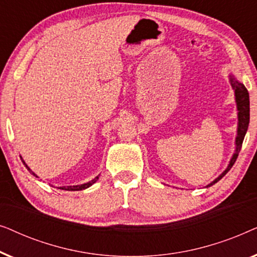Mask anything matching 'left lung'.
Here are the masks:
<instances>
[{
    "label": "left lung",
    "instance_id": "8db88e82",
    "mask_svg": "<svg viewBox=\"0 0 257 257\" xmlns=\"http://www.w3.org/2000/svg\"><path fill=\"white\" fill-rule=\"evenodd\" d=\"M229 82L230 85L234 90V96H235V103H236V108H237V131H236V138H235V151L231 156L229 164L226 170H224L222 173H221L219 177H217L215 180H213L210 184H208L206 187H210L214 184H216L217 181L221 180L224 175L228 173V171L233 167V165L237 159L238 153H240V150L242 147V143H243L244 136L247 133L248 125H249V93L245 86L241 82H238L236 77L234 75H229Z\"/></svg>",
    "mask_w": 257,
    "mask_h": 257
}]
</instances>
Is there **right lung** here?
<instances>
[{
    "label": "right lung",
    "instance_id": "1",
    "mask_svg": "<svg viewBox=\"0 0 257 257\" xmlns=\"http://www.w3.org/2000/svg\"><path fill=\"white\" fill-rule=\"evenodd\" d=\"M23 164L26 165V167L28 168V171H29L31 174H34L35 177L38 178V175L35 174L34 172L30 170V167L28 166V165L26 164V161H24V160H23ZM98 179H99V174H98L97 177L94 178V179H92V180H91V181H89V182H85V184H82V185H75V186H63V187H58V188H59V189H63V191H82V189H86V188H89L90 186H92V185L94 184V182H96V181L98 180Z\"/></svg>",
    "mask_w": 257,
    "mask_h": 257
}]
</instances>
